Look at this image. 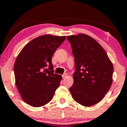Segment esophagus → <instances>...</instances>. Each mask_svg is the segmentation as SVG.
<instances>
[{"instance_id": "34e87169", "label": "esophagus", "mask_w": 127, "mask_h": 127, "mask_svg": "<svg viewBox=\"0 0 127 127\" xmlns=\"http://www.w3.org/2000/svg\"><path fill=\"white\" fill-rule=\"evenodd\" d=\"M62 77H63V79H65V78H66V77H67V73L64 74L63 75H62Z\"/></svg>"}]
</instances>
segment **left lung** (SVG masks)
<instances>
[{
	"label": "left lung",
	"mask_w": 127,
	"mask_h": 127,
	"mask_svg": "<svg viewBox=\"0 0 127 127\" xmlns=\"http://www.w3.org/2000/svg\"><path fill=\"white\" fill-rule=\"evenodd\" d=\"M75 60L74 84L70 91L74 100L84 106L99 103L110 88L113 65L102 46L89 35L67 36Z\"/></svg>",
	"instance_id": "1"
}]
</instances>
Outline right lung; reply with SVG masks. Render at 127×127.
<instances>
[{
    "instance_id": "obj_1",
    "label": "right lung",
    "mask_w": 127,
    "mask_h": 127,
    "mask_svg": "<svg viewBox=\"0 0 127 127\" xmlns=\"http://www.w3.org/2000/svg\"><path fill=\"white\" fill-rule=\"evenodd\" d=\"M65 38L52 35L38 36L28 42L17 57L15 82L23 100L29 105L43 106L53 97L62 77L53 72L52 57Z\"/></svg>"
}]
</instances>
